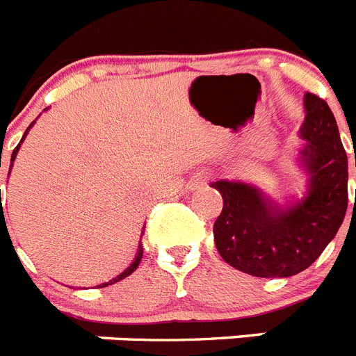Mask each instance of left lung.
<instances>
[{
	"label": "left lung",
	"mask_w": 356,
	"mask_h": 356,
	"mask_svg": "<svg viewBox=\"0 0 356 356\" xmlns=\"http://www.w3.org/2000/svg\"><path fill=\"white\" fill-rule=\"evenodd\" d=\"M301 160L310 172L307 197L280 209L259 188L216 181L222 210L213 241L226 264L260 278H285L312 266L341 228L348 210V156L328 103L305 96ZM356 168V159H355ZM356 203V201H355Z\"/></svg>",
	"instance_id": "1"
}]
</instances>
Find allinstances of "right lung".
I'll use <instances>...</instances> for the list:
<instances>
[{"label": "right lung", "mask_w": 356, "mask_h": 356, "mask_svg": "<svg viewBox=\"0 0 356 356\" xmlns=\"http://www.w3.org/2000/svg\"><path fill=\"white\" fill-rule=\"evenodd\" d=\"M33 122H35V121H33ZM33 122H31V124H33ZM31 124H30V127H28V130H30V128H31ZM28 130H26V131H24V135H23V139H21V143H23V140H24V137H26ZM21 143H19V144H17V147H15V149H14V151H12L10 169H12V162H14L15 155H17V151H19V146H21ZM0 191H1V188H0ZM140 259H143V246H139V251H137V257H135V260H134V262H131V266H130V267H128L127 271H122V273H121V275H119V276H115V278H114V280H110L108 284H103V285H99V287H106V285H110V284H115V282H119V280H122V278H127V276H130V275H131V273H134V271H135V269H137V267H139V264H140Z\"/></svg>", "instance_id": "right-lung-1"}]
</instances>
